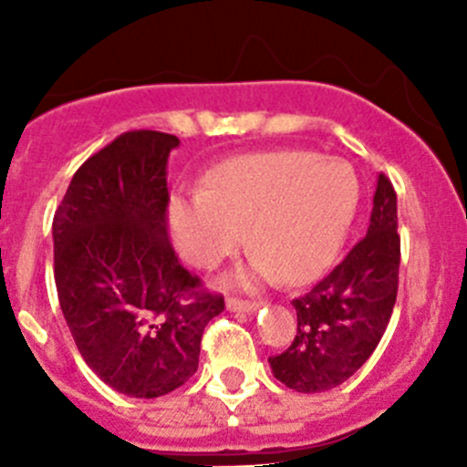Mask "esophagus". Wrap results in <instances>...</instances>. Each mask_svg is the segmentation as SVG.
<instances>
[{"label":"esophagus","instance_id":"34e87169","mask_svg":"<svg viewBox=\"0 0 467 467\" xmlns=\"http://www.w3.org/2000/svg\"><path fill=\"white\" fill-rule=\"evenodd\" d=\"M225 307H228L230 312H255V309L260 307V303H255V300L228 298V300H225Z\"/></svg>","mask_w":467,"mask_h":467}]
</instances>
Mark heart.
<instances>
[{
    "instance_id": "b5f03b06",
    "label": "heart",
    "mask_w": 467,
    "mask_h": 467,
    "mask_svg": "<svg viewBox=\"0 0 467 467\" xmlns=\"http://www.w3.org/2000/svg\"><path fill=\"white\" fill-rule=\"evenodd\" d=\"M350 162L317 150L239 155L216 167L203 190L176 196L169 233L185 262L214 268L237 253L246 233L255 260L237 282L307 285L334 262L359 207Z\"/></svg>"
}]
</instances>
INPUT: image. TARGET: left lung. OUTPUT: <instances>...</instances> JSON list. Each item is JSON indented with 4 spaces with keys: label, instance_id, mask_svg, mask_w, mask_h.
Segmentation results:
<instances>
[{
    "label": "left lung",
    "instance_id": "left-lung-1",
    "mask_svg": "<svg viewBox=\"0 0 467 467\" xmlns=\"http://www.w3.org/2000/svg\"><path fill=\"white\" fill-rule=\"evenodd\" d=\"M398 196L379 173L368 234L291 303L298 332L282 355L268 357L275 379L298 393H323L350 379L384 337L398 298Z\"/></svg>",
    "mask_w": 467,
    "mask_h": 467
}]
</instances>
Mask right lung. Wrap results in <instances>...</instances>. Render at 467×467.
Listing matches in <instances>:
<instances>
[{"label":"right lung","mask_w":467,"mask_h":467,"mask_svg":"<svg viewBox=\"0 0 467 467\" xmlns=\"http://www.w3.org/2000/svg\"><path fill=\"white\" fill-rule=\"evenodd\" d=\"M181 140L129 130L88 158L54 214V277L78 352L110 389L160 398L199 368L221 294L178 260L167 160Z\"/></svg>","instance_id":"1"}]
</instances>
